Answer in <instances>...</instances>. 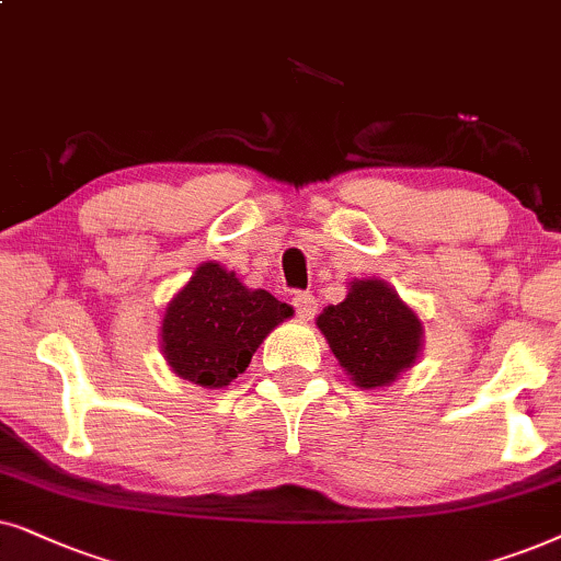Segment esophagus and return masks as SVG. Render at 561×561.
Listing matches in <instances>:
<instances>
[{
  "label": "esophagus",
  "instance_id": "1",
  "mask_svg": "<svg viewBox=\"0 0 561 561\" xmlns=\"http://www.w3.org/2000/svg\"><path fill=\"white\" fill-rule=\"evenodd\" d=\"M293 305H295L297 318H300V320H310L318 312V300H316V295H312V293H297L293 297Z\"/></svg>",
  "mask_w": 561,
  "mask_h": 561
}]
</instances>
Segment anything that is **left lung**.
<instances>
[{
    "label": "left lung",
    "instance_id": "left-lung-1",
    "mask_svg": "<svg viewBox=\"0 0 561 561\" xmlns=\"http://www.w3.org/2000/svg\"><path fill=\"white\" fill-rule=\"evenodd\" d=\"M318 328L351 382L377 390L415 364L423 323L385 279H354L346 300L328 305Z\"/></svg>",
    "mask_w": 561,
    "mask_h": 561
}]
</instances>
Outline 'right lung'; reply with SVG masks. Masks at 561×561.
I'll list each match as a JSON object with an SVG mask.
<instances>
[{"mask_svg":"<svg viewBox=\"0 0 561 561\" xmlns=\"http://www.w3.org/2000/svg\"><path fill=\"white\" fill-rule=\"evenodd\" d=\"M266 289H249L218 261H205L167 305L161 351L174 375L220 390L243 375L261 341L293 318Z\"/></svg>","mask_w":561,"mask_h":561,"instance_id":"1","label":"right lung"}]
</instances>
